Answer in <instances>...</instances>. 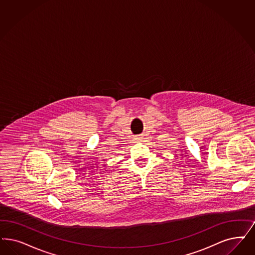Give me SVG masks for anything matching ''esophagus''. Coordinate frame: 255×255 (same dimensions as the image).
<instances>
[{
  "label": "esophagus",
  "mask_w": 255,
  "mask_h": 255,
  "mask_svg": "<svg viewBox=\"0 0 255 255\" xmlns=\"http://www.w3.org/2000/svg\"><path fill=\"white\" fill-rule=\"evenodd\" d=\"M134 139H136V140H141L140 135H137V136H135V138H134Z\"/></svg>",
  "instance_id": "obj_1"
}]
</instances>
